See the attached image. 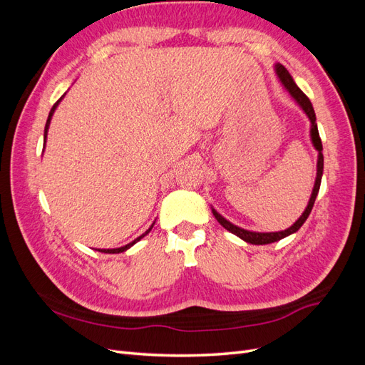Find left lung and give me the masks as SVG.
Segmentation results:
<instances>
[{
  "instance_id": "obj_1",
  "label": "left lung",
  "mask_w": 365,
  "mask_h": 365,
  "mask_svg": "<svg viewBox=\"0 0 365 365\" xmlns=\"http://www.w3.org/2000/svg\"><path fill=\"white\" fill-rule=\"evenodd\" d=\"M275 74H277L279 81L282 82V85L288 90V93L294 97V101L298 103V106H300L303 109V113L307 115V118L311 120V141L314 148L318 150V160H317V178H315V184H314V189H312V195H311V200H309L307 202V207L304 208V212L302 213V216L298 217L295 222L289 227L286 228L283 231H275V233H259V231H250V230H245V228H240L235 224H231L230 220H227L222 215H219L216 210L212 207V212H213V216L216 217L217 222L222 225L225 230H228L230 233L236 235L237 237H240L242 240L248 242V244H252V245H267V244H272V242H277L286 236H291L294 233H297L298 230H300V227L306 222V219L309 217V215H311L312 212V207H314V202L317 200V195L319 192V184H322V176H323V168H324V158H323V145H322V138H319V134H318V128H317V123H315V111L312 108V103L309 98L306 97V94L300 90V88L297 86V83L294 82L292 76L289 74V71L286 70L282 63H275Z\"/></svg>"
}]
</instances>
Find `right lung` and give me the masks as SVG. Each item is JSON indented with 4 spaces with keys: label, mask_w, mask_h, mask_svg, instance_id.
<instances>
[{
    "label": "right lung",
    "mask_w": 365,
    "mask_h": 365,
    "mask_svg": "<svg viewBox=\"0 0 365 365\" xmlns=\"http://www.w3.org/2000/svg\"><path fill=\"white\" fill-rule=\"evenodd\" d=\"M63 98V96L59 98V101L53 105V108H51V111H50V114H48V118H47V123H46V129H43V149H46V141H47V132H48V126H50V121H51V117H53V114H54V111H56V108H58V105L61 103V101ZM155 224V222H153ZM153 224L149 227V230H146L145 233H143L141 236H138L137 239H134L132 242H129L128 245H125V247H120V248H113V250H98V251H102V252H108V254H118V252H123V251H126V250H129L132 245H135L137 242L140 240V239H143L145 237L149 231L152 230V227H153Z\"/></svg>",
    "instance_id": "right-lung-1"
}]
</instances>
